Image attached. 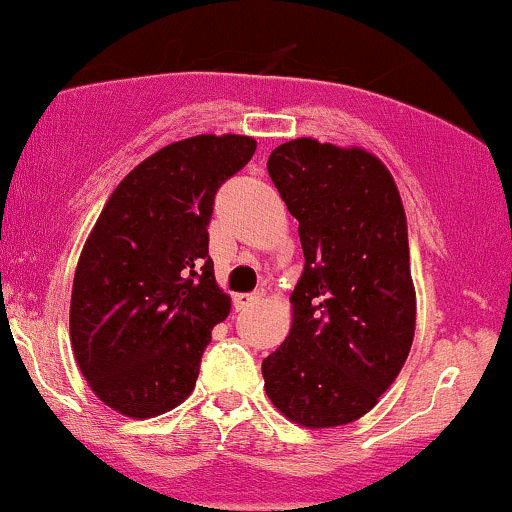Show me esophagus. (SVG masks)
Listing matches in <instances>:
<instances>
[{"mask_svg": "<svg viewBox=\"0 0 512 512\" xmlns=\"http://www.w3.org/2000/svg\"><path fill=\"white\" fill-rule=\"evenodd\" d=\"M260 303V293H240L233 298V305H236V310H245V307H252Z\"/></svg>", "mask_w": 512, "mask_h": 512, "instance_id": "obj_1", "label": "esophagus"}]
</instances>
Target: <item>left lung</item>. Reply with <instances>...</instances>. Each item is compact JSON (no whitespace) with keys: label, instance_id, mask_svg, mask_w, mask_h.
<instances>
[{"label":"left lung","instance_id":"obj_1","mask_svg":"<svg viewBox=\"0 0 512 512\" xmlns=\"http://www.w3.org/2000/svg\"><path fill=\"white\" fill-rule=\"evenodd\" d=\"M305 267L291 295L286 341L264 357V391L310 429L355 422L377 405L408 360L415 286L396 181L360 147L312 138L269 155Z\"/></svg>","mask_w":512,"mask_h":512}]
</instances>
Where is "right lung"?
I'll use <instances>...</instances> for the list:
<instances>
[{"mask_svg":"<svg viewBox=\"0 0 512 512\" xmlns=\"http://www.w3.org/2000/svg\"><path fill=\"white\" fill-rule=\"evenodd\" d=\"M248 135L162 147L116 186L73 276L71 346L104 405L135 420L195 389L214 324L231 300L214 281V195L255 155Z\"/></svg>","mask_w":512,"mask_h":512,"instance_id":"add662e5","label":"right lung"}]
</instances>
